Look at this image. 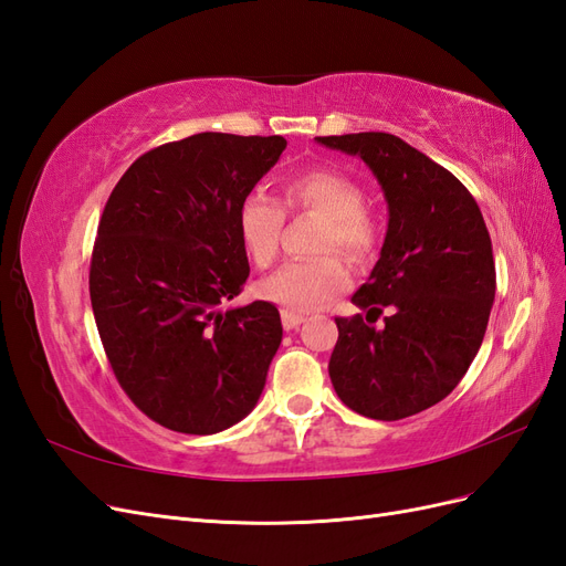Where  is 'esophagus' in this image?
Masks as SVG:
<instances>
[{"label":"esophagus","mask_w":566,"mask_h":566,"mask_svg":"<svg viewBox=\"0 0 566 566\" xmlns=\"http://www.w3.org/2000/svg\"><path fill=\"white\" fill-rule=\"evenodd\" d=\"M281 321H283V328H285V331H293V328H297V325L304 321V314L290 312V310H281Z\"/></svg>","instance_id":"1"}]
</instances>
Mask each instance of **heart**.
Returning <instances> with one entry per match:
<instances>
[{
    "instance_id": "1",
    "label": "heart",
    "mask_w": 566,
    "mask_h": 566,
    "mask_svg": "<svg viewBox=\"0 0 566 566\" xmlns=\"http://www.w3.org/2000/svg\"><path fill=\"white\" fill-rule=\"evenodd\" d=\"M283 202L290 212L312 210L325 217L316 260L290 262L262 281L260 295L290 312H314L333 302L352 283L347 262L366 264L380 248L382 221L364 202V188L347 172L333 167H312L283 181ZM238 238L256 269L279 260L285 227L283 205L264 191L243 198L235 214Z\"/></svg>"
}]
</instances>
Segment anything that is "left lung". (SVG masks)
I'll return each instance as SVG.
<instances>
[{
  "label": "left lung",
  "mask_w": 566,
  "mask_h": 566,
  "mask_svg": "<svg viewBox=\"0 0 566 566\" xmlns=\"http://www.w3.org/2000/svg\"><path fill=\"white\" fill-rule=\"evenodd\" d=\"M358 156L380 181L389 224L368 283L337 316L328 373L342 403L373 420H401L447 399L468 373L495 297L491 238L472 193L385 132L316 136ZM385 308L382 329H373Z\"/></svg>",
  "instance_id": "1"
}]
</instances>
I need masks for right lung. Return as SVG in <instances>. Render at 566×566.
<instances>
[{"label": "right lung", "instance_id": "add662e5", "mask_svg": "<svg viewBox=\"0 0 566 566\" xmlns=\"http://www.w3.org/2000/svg\"><path fill=\"white\" fill-rule=\"evenodd\" d=\"M283 136L202 132L136 158L98 221L96 328L119 387L167 430L214 434L264 389L283 325L271 302L221 310L250 276L235 214Z\"/></svg>", "mask_w": 566, "mask_h": 566}]
</instances>
